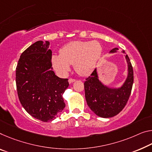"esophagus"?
Returning <instances> with one entry per match:
<instances>
[{"label":"esophagus","instance_id":"1","mask_svg":"<svg viewBox=\"0 0 152 152\" xmlns=\"http://www.w3.org/2000/svg\"><path fill=\"white\" fill-rule=\"evenodd\" d=\"M74 81H75V80H74V79H73V78H69V80H68V83H69V84H71V83H74Z\"/></svg>","mask_w":152,"mask_h":152}]
</instances>
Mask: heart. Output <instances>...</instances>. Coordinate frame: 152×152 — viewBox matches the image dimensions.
Segmentation results:
<instances>
[{
	"label": "heart",
	"instance_id": "heart-1",
	"mask_svg": "<svg viewBox=\"0 0 152 152\" xmlns=\"http://www.w3.org/2000/svg\"><path fill=\"white\" fill-rule=\"evenodd\" d=\"M102 53V45L95 40L73 41L60 50V55H53L51 62L60 76H66L70 69V65L74 64L77 73L85 76L94 70Z\"/></svg>",
	"mask_w": 152,
	"mask_h": 152
}]
</instances>
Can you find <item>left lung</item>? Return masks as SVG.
Here are the masks:
<instances>
[{"mask_svg": "<svg viewBox=\"0 0 152 152\" xmlns=\"http://www.w3.org/2000/svg\"><path fill=\"white\" fill-rule=\"evenodd\" d=\"M118 50V48H114L110 53H116ZM122 52L124 53V50ZM124 56L128 72L126 80L119 87H110L104 85L99 79L97 68L86 78L84 85L86 103L98 116L105 118L114 116L123 110L128 102L133 84V69L128 55Z\"/></svg>", "mask_w": 152, "mask_h": 152, "instance_id": "8db88e82", "label": "left lung"}]
</instances>
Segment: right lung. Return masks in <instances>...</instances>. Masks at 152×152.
Listing matches in <instances>:
<instances>
[{"instance_id":"1","label":"right lung","mask_w":152,"mask_h":152,"mask_svg":"<svg viewBox=\"0 0 152 152\" xmlns=\"http://www.w3.org/2000/svg\"><path fill=\"white\" fill-rule=\"evenodd\" d=\"M49 41H37L21 53L16 67V86L21 104L29 114L42 122L53 120L66 106L62 97L67 79L53 71Z\"/></svg>"}]
</instances>
